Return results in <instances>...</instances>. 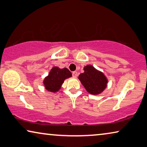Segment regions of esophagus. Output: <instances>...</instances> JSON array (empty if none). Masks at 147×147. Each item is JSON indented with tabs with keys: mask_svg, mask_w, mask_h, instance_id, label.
<instances>
[{
	"mask_svg": "<svg viewBox=\"0 0 147 147\" xmlns=\"http://www.w3.org/2000/svg\"><path fill=\"white\" fill-rule=\"evenodd\" d=\"M72 76H73V77H74V78H76L77 76H78V72L77 71H73L72 72Z\"/></svg>",
	"mask_w": 147,
	"mask_h": 147,
	"instance_id": "34e87169",
	"label": "esophagus"
}]
</instances>
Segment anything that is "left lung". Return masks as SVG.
Instances as JSON below:
<instances>
[{
	"label": "left lung",
	"instance_id": "1",
	"mask_svg": "<svg viewBox=\"0 0 147 147\" xmlns=\"http://www.w3.org/2000/svg\"><path fill=\"white\" fill-rule=\"evenodd\" d=\"M79 80L87 91L92 94H98L102 92L108 83L103 73L96 70L91 65L84 67V73L79 76Z\"/></svg>",
	"mask_w": 147,
	"mask_h": 147
}]
</instances>
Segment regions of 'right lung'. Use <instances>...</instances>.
Listing matches in <instances>:
<instances>
[{
  "label": "right lung",
  "mask_w": 147,
  "mask_h": 147,
  "mask_svg": "<svg viewBox=\"0 0 147 147\" xmlns=\"http://www.w3.org/2000/svg\"><path fill=\"white\" fill-rule=\"evenodd\" d=\"M71 77V73L68 69H60L54 67L51 69L49 76L44 80L45 87L47 91L55 92L61 88V85L67 78Z\"/></svg>",
  "instance_id": "1"
}]
</instances>
